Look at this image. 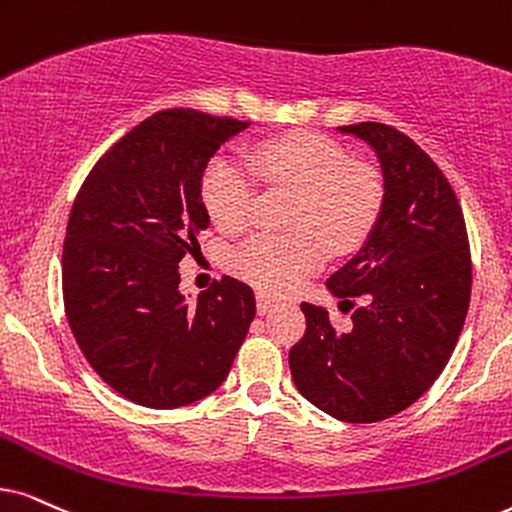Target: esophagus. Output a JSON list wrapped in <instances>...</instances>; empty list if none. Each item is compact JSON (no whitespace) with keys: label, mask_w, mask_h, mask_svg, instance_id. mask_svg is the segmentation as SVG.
I'll return each instance as SVG.
<instances>
[{"label":"esophagus","mask_w":512,"mask_h":512,"mask_svg":"<svg viewBox=\"0 0 512 512\" xmlns=\"http://www.w3.org/2000/svg\"><path fill=\"white\" fill-rule=\"evenodd\" d=\"M274 307H276L274 297H269L267 293H257V312L264 316V314H269Z\"/></svg>","instance_id":"34e87169"}]
</instances>
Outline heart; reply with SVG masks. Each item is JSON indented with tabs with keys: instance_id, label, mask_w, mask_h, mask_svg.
I'll list each match as a JSON object with an SVG mask.
<instances>
[{
	"instance_id": "1",
	"label": "heart",
	"mask_w": 512,
	"mask_h": 512,
	"mask_svg": "<svg viewBox=\"0 0 512 512\" xmlns=\"http://www.w3.org/2000/svg\"><path fill=\"white\" fill-rule=\"evenodd\" d=\"M252 163L271 184L300 191L295 234L262 231L234 252L236 274L271 293H286L335 252L364 241L383 203V186L371 167L349 163L345 148L321 134H288L264 141ZM255 177L236 160L219 155L203 174V200L219 229L243 231L255 212Z\"/></svg>"
}]
</instances>
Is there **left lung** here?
Masks as SVG:
<instances>
[{
	"label": "left lung",
	"instance_id": "left-lung-1",
	"mask_svg": "<svg viewBox=\"0 0 512 512\" xmlns=\"http://www.w3.org/2000/svg\"><path fill=\"white\" fill-rule=\"evenodd\" d=\"M338 132L368 144L383 174L364 245L326 281L340 300L366 304L338 333L326 309L302 302L307 331L288 361L316 409L378 423L423 397L454 352L470 304V248L456 193L423 148L380 122Z\"/></svg>",
	"mask_w": 512,
	"mask_h": 512
}]
</instances>
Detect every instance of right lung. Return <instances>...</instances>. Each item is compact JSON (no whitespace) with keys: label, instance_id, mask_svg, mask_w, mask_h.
Returning <instances> with one entry per match:
<instances>
[{"label":"right lung","instance_id":"add662e5","mask_svg":"<svg viewBox=\"0 0 512 512\" xmlns=\"http://www.w3.org/2000/svg\"><path fill=\"white\" fill-rule=\"evenodd\" d=\"M250 122L172 108L108 151L77 193L63 245V302L84 359L148 409H177L224 383L255 295L224 276L189 300L179 262L210 226L200 186L217 148Z\"/></svg>","mask_w":512,"mask_h":512}]
</instances>
